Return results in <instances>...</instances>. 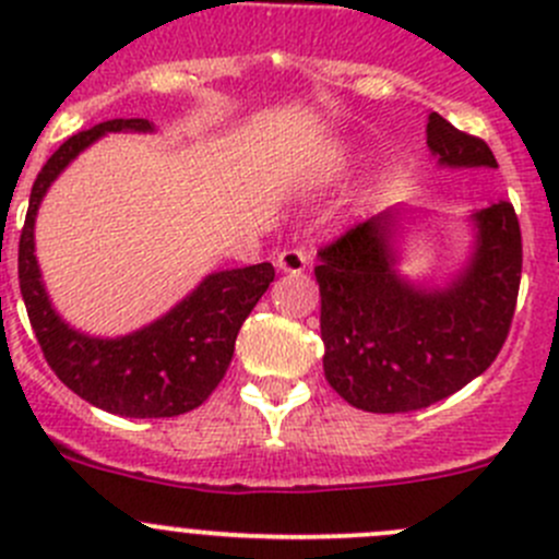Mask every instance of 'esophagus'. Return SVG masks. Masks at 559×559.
Returning a JSON list of instances; mask_svg holds the SVG:
<instances>
[{"mask_svg": "<svg viewBox=\"0 0 559 559\" xmlns=\"http://www.w3.org/2000/svg\"><path fill=\"white\" fill-rule=\"evenodd\" d=\"M278 270H284V273H302V270L308 267V253L300 251V248H284V251L278 253Z\"/></svg>", "mask_w": 559, "mask_h": 559, "instance_id": "34e87169", "label": "esophagus"}]
</instances>
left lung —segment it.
Listing matches in <instances>:
<instances>
[{"mask_svg": "<svg viewBox=\"0 0 559 559\" xmlns=\"http://www.w3.org/2000/svg\"><path fill=\"white\" fill-rule=\"evenodd\" d=\"M427 145L438 165L498 167L481 138L430 112ZM400 211L357 224L319 251L324 376L354 408L408 414L460 392L503 348L522 278L520 218L509 200L473 216L476 248L443 289L394 270Z\"/></svg>", "mask_w": 559, "mask_h": 559, "instance_id": "8db88e82", "label": "left lung"}]
</instances>
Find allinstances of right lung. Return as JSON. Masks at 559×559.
I'll list each match as a JSON object with an SVG mask.
<instances>
[{"label":"right lung","instance_id":"add662e5","mask_svg":"<svg viewBox=\"0 0 559 559\" xmlns=\"http://www.w3.org/2000/svg\"><path fill=\"white\" fill-rule=\"evenodd\" d=\"M148 118H112L72 134L45 162L32 186L29 211L19 240V281L32 330L61 384L107 414L162 419L194 411L227 373L235 337L267 292L270 262L213 273L154 324L123 337H92L72 330L53 311L39 281L35 216L48 186L83 148L107 132H151Z\"/></svg>","mask_w":559,"mask_h":559}]
</instances>
